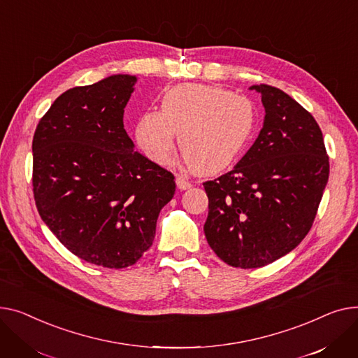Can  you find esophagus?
I'll return each instance as SVG.
<instances>
[{
  "mask_svg": "<svg viewBox=\"0 0 358 358\" xmlns=\"http://www.w3.org/2000/svg\"><path fill=\"white\" fill-rule=\"evenodd\" d=\"M176 185H178V187L180 189V191H186V189L192 187V183L187 182V180H186L185 178H182V176H178V178H176Z\"/></svg>",
  "mask_w": 358,
  "mask_h": 358,
  "instance_id": "1",
  "label": "esophagus"
}]
</instances>
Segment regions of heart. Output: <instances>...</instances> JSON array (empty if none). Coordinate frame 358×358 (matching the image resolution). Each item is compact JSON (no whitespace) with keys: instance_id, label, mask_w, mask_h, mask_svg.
Returning a JSON list of instances; mask_svg holds the SVG:
<instances>
[{"instance_id":"heart-1","label":"heart","mask_w":358,"mask_h":358,"mask_svg":"<svg viewBox=\"0 0 358 358\" xmlns=\"http://www.w3.org/2000/svg\"><path fill=\"white\" fill-rule=\"evenodd\" d=\"M256 127V108L248 98L202 83H183L160 99V111H145L136 125L143 153L156 164L169 163L176 134L183 162L203 175L233 164Z\"/></svg>"}]
</instances>
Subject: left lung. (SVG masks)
<instances>
[{
  "label": "left lung",
  "instance_id": "1",
  "mask_svg": "<svg viewBox=\"0 0 358 358\" xmlns=\"http://www.w3.org/2000/svg\"><path fill=\"white\" fill-rule=\"evenodd\" d=\"M262 95L263 129L234 169L203 183L206 241L233 267L257 268L286 256L305 238L329 176L322 131L286 92Z\"/></svg>",
  "mask_w": 358,
  "mask_h": 358
}]
</instances>
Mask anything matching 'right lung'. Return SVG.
<instances>
[{
    "instance_id": "obj_1",
    "label": "right lung",
    "mask_w": 358,
    "mask_h": 358,
    "mask_svg": "<svg viewBox=\"0 0 358 358\" xmlns=\"http://www.w3.org/2000/svg\"><path fill=\"white\" fill-rule=\"evenodd\" d=\"M137 82L111 75L63 92L33 137L37 211L56 238L88 263L122 268L150 248L175 178L138 152L124 129Z\"/></svg>"
}]
</instances>
